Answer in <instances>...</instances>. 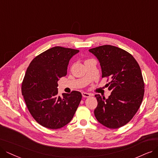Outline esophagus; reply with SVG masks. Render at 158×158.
I'll return each instance as SVG.
<instances>
[{
    "instance_id": "obj_1",
    "label": "esophagus",
    "mask_w": 158,
    "mask_h": 158,
    "mask_svg": "<svg viewBox=\"0 0 158 158\" xmlns=\"http://www.w3.org/2000/svg\"><path fill=\"white\" fill-rule=\"evenodd\" d=\"M81 94H82L83 97H85V98H87V97H89L91 96V94L85 93V92H82V93H81Z\"/></svg>"
}]
</instances>
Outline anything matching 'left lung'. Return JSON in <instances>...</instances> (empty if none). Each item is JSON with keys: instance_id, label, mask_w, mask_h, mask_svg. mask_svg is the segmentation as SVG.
Listing matches in <instances>:
<instances>
[{"instance_id": "8db88e82", "label": "left lung", "mask_w": 158, "mask_h": 158, "mask_svg": "<svg viewBox=\"0 0 158 158\" xmlns=\"http://www.w3.org/2000/svg\"><path fill=\"white\" fill-rule=\"evenodd\" d=\"M102 69V77L110 79L106 85L111 93L108 98L95 94L98 104L94 111L97 121L106 127L116 129L127 124L141 106L144 84L135 59L128 52L112 45L89 49Z\"/></svg>"}]
</instances>
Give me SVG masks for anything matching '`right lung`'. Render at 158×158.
Returning a JSON list of instances; mask_svg holds the SVG:
<instances>
[{"mask_svg": "<svg viewBox=\"0 0 158 158\" xmlns=\"http://www.w3.org/2000/svg\"><path fill=\"white\" fill-rule=\"evenodd\" d=\"M79 52L54 47L31 61L22 83L25 103L33 118L49 129L64 127L72 120L81 99L79 91L58 95V81L67 75L69 60Z\"/></svg>", "mask_w": 158, "mask_h": 158, "instance_id": "1", "label": "right lung"}]
</instances>
